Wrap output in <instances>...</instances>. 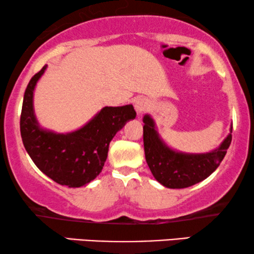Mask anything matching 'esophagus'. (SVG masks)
Masks as SVG:
<instances>
[{
	"mask_svg": "<svg viewBox=\"0 0 254 254\" xmlns=\"http://www.w3.org/2000/svg\"><path fill=\"white\" fill-rule=\"evenodd\" d=\"M148 107V103L144 99H137L135 102V110L137 113H142Z\"/></svg>",
	"mask_w": 254,
	"mask_h": 254,
	"instance_id": "34e87169",
	"label": "esophagus"
}]
</instances>
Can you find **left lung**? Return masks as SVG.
<instances>
[{"mask_svg": "<svg viewBox=\"0 0 254 254\" xmlns=\"http://www.w3.org/2000/svg\"><path fill=\"white\" fill-rule=\"evenodd\" d=\"M143 123L145 161L155 179L168 189H185L208 178L223 161L231 143L232 126L230 134L215 150L204 154L176 151L162 140L149 114L143 117Z\"/></svg>", "mask_w": 254, "mask_h": 254, "instance_id": "1", "label": "left lung"}]
</instances>
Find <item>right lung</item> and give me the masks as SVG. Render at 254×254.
<instances>
[{
    "label": "right lung",
    "mask_w": 254,
    "mask_h": 254,
    "mask_svg": "<svg viewBox=\"0 0 254 254\" xmlns=\"http://www.w3.org/2000/svg\"><path fill=\"white\" fill-rule=\"evenodd\" d=\"M44 65L31 78L24 93L20 135L27 154L37 168L55 183L81 187L102 172L110 142L127 121L135 119L133 105L103 107L88 124L70 133L44 129L33 110V91L46 70Z\"/></svg>",
    "instance_id": "add662e5"
}]
</instances>
